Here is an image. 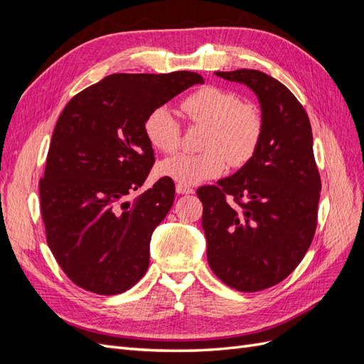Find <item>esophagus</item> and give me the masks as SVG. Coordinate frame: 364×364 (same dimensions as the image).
<instances>
[{
  "label": "esophagus",
  "instance_id": "1",
  "mask_svg": "<svg viewBox=\"0 0 364 364\" xmlns=\"http://www.w3.org/2000/svg\"><path fill=\"white\" fill-rule=\"evenodd\" d=\"M176 191H178L179 194H193L194 190L191 188V186L188 185H182V183H178L176 185Z\"/></svg>",
  "mask_w": 364,
  "mask_h": 364
}]
</instances>
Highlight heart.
<instances>
[{
	"mask_svg": "<svg viewBox=\"0 0 364 364\" xmlns=\"http://www.w3.org/2000/svg\"><path fill=\"white\" fill-rule=\"evenodd\" d=\"M181 111L191 123L205 126L200 153L164 159L158 173L182 185H194L222 174L228 162L238 168L246 165L261 144L264 118L259 109L217 86H203L186 95ZM144 135L149 144L162 153L181 147L182 129L168 107H156L146 117Z\"/></svg>",
	"mask_w": 364,
	"mask_h": 364,
	"instance_id": "b5f03b06",
	"label": "heart"
}]
</instances>
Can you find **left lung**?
Wrapping results in <instances>:
<instances>
[{
  "instance_id": "1",
  "label": "left lung",
  "mask_w": 364,
  "mask_h": 364,
  "mask_svg": "<svg viewBox=\"0 0 364 364\" xmlns=\"http://www.w3.org/2000/svg\"><path fill=\"white\" fill-rule=\"evenodd\" d=\"M217 77L245 83L264 118L261 144L234 176L197 190L208 262L238 291L273 287L297 267L317 226L321 174L304 106L281 82L257 70Z\"/></svg>"
}]
</instances>
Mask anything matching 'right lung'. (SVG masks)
<instances>
[{
	"label": "right lung",
	"instance_id": "obj_1",
	"mask_svg": "<svg viewBox=\"0 0 364 364\" xmlns=\"http://www.w3.org/2000/svg\"><path fill=\"white\" fill-rule=\"evenodd\" d=\"M203 77L111 74L74 95L53 132L41 213L47 243L65 274L79 287L112 296L144 277L150 240L174 200V182L159 179L132 203L155 164L144 135L153 109Z\"/></svg>",
	"mask_w": 364,
	"mask_h": 364
}]
</instances>
